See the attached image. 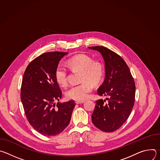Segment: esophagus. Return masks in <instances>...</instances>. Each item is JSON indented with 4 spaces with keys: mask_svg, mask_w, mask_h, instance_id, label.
<instances>
[{
    "mask_svg": "<svg viewBox=\"0 0 160 160\" xmlns=\"http://www.w3.org/2000/svg\"><path fill=\"white\" fill-rule=\"evenodd\" d=\"M85 101H75V103L78 104H82Z\"/></svg>",
    "mask_w": 160,
    "mask_h": 160,
    "instance_id": "esophagus-1",
    "label": "esophagus"
}]
</instances>
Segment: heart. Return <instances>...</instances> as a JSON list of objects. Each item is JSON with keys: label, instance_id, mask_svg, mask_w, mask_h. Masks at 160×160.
I'll return each instance as SVG.
<instances>
[{"label": "heart", "instance_id": "1", "mask_svg": "<svg viewBox=\"0 0 160 160\" xmlns=\"http://www.w3.org/2000/svg\"><path fill=\"white\" fill-rule=\"evenodd\" d=\"M67 64L72 70L81 72L78 85L70 87L66 91V97L69 99L82 101L87 98L88 94L92 90L93 86L99 85L104 77V70L102 64L94 61L92 58L80 54L73 56L67 61ZM54 78L57 83L61 87H65L68 82V73L66 68L58 65L54 72Z\"/></svg>", "mask_w": 160, "mask_h": 160}]
</instances>
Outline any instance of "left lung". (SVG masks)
Segmentation results:
<instances>
[{"instance_id": "left-lung-1", "label": "left lung", "mask_w": 160, "mask_h": 160, "mask_svg": "<svg viewBox=\"0 0 160 160\" xmlns=\"http://www.w3.org/2000/svg\"><path fill=\"white\" fill-rule=\"evenodd\" d=\"M98 51L104 61L105 78L99 87L100 96L92 115L93 124L102 131L110 132L118 129L128 118L134 104L135 85L129 68L121 56L102 47H89Z\"/></svg>"}]
</instances>
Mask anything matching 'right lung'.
<instances>
[{
	"label": "right lung",
	"instance_id": "right-lung-1",
	"mask_svg": "<svg viewBox=\"0 0 160 160\" xmlns=\"http://www.w3.org/2000/svg\"><path fill=\"white\" fill-rule=\"evenodd\" d=\"M68 52L42 54L27 66L21 88V99L28 121L40 133L54 136L69 125L76 104L58 102L62 92L54 78L60 60Z\"/></svg>",
	"mask_w": 160,
	"mask_h": 160
}]
</instances>
